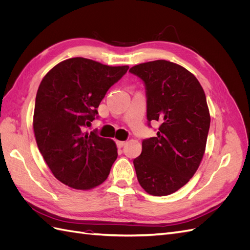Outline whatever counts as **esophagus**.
<instances>
[{
	"instance_id": "obj_1",
	"label": "esophagus",
	"mask_w": 250,
	"mask_h": 250,
	"mask_svg": "<svg viewBox=\"0 0 250 250\" xmlns=\"http://www.w3.org/2000/svg\"><path fill=\"white\" fill-rule=\"evenodd\" d=\"M127 144V142H124V141H117V146L118 148H122L124 147Z\"/></svg>"
}]
</instances>
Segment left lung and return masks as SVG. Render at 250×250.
I'll return each mask as SVG.
<instances>
[{"mask_svg": "<svg viewBox=\"0 0 250 250\" xmlns=\"http://www.w3.org/2000/svg\"><path fill=\"white\" fill-rule=\"evenodd\" d=\"M129 72L145 82L148 121L161 123L133 160L137 177L148 194L170 195L188 183L206 152L210 124L206 94L191 72L168 60L140 63Z\"/></svg>", "mask_w": 250, "mask_h": 250, "instance_id": "1", "label": "left lung"}]
</instances>
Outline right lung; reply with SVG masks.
I'll return each instance as SVG.
<instances>
[{
    "mask_svg": "<svg viewBox=\"0 0 250 250\" xmlns=\"http://www.w3.org/2000/svg\"><path fill=\"white\" fill-rule=\"evenodd\" d=\"M128 69L74 57L44 75L36 94L33 130L44 162L60 183L90 190L106 180L118 156L116 143L83 129Z\"/></svg>",
    "mask_w": 250,
    "mask_h": 250,
    "instance_id": "1",
    "label": "right lung"
}]
</instances>
